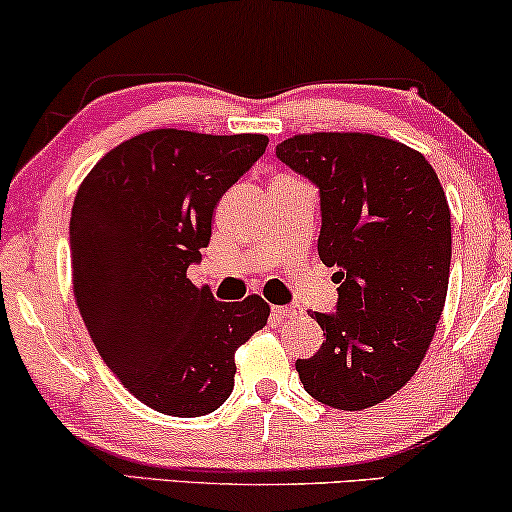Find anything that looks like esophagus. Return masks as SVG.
Instances as JSON below:
<instances>
[{
	"label": "esophagus",
	"instance_id": "esophagus-1",
	"mask_svg": "<svg viewBox=\"0 0 512 512\" xmlns=\"http://www.w3.org/2000/svg\"><path fill=\"white\" fill-rule=\"evenodd\" d=\"M272 312H275L279 319H289V317H298L300 310L296 305H277V307H272Z\"/></svg>",
	"mask_w": 512,
	"mask_h": 512
}]
</instances>
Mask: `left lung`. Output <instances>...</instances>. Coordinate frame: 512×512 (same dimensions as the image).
Listing matches in <instances>:
<instances>
[{"label":"left lung","instance_id":"8db88e82","mask_svg":"<svg viewBox=\"0 0 512 512\" xmlns=\"http://www.w3.org/2000/svg\"><path fill=\"white\" fill-rule=\"evenodd\" d=\"M277 158L321 198L319 258L338 268V310L314 312L326 342L296 370L307 394L363 410L396 394L424 361L450 282V207L422 153L370 132H312Z\"/></svg>","mask_w":512,"mask_h":512}]
</instances>
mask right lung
<instances>
[{"mask_svg":"<svg viewBox=\"0 0 512 512\" xmlns=\"http://www.w3.org/2000/svg\"><path fill=\"white\" fill-rule=\"evenodd\" d=\"M265 146V135L149 130L102 156L76 193L69 247L83 324L123 387L163 415L219 408L237 347L268 324L261 296L219 303L186 277L216 202Z\"/></svg>","mask_w":512,"mask_h":512,"instance_id":"obj_1","label":"right lung"}]
</instances>
